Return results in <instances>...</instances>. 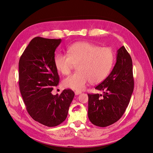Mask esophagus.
Instances as JSON below:
<instances>
[{"mask_svg": "<svg viewBox=\"0 0 153 153\" xmlns=\"http://www.w3.org/2000/svg\"><path fill=\"white\" fill-rule=\"evenodd\" d=\"M82 92H80V91H75V95H78V94H81Z\"/></svg>", "mask_w": 153, "mask_h": 153, "instance_id": "esophagus-1", "label": "esophagus"}]
</instances>
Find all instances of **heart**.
<instances>
[{
	"instance_id": "obj_1",
	"label": "heart",
	"mask_w": 153,
	"mask_h": 153,
	"mask_svg": "<svg viewBox=\"0 0 153 153\" xmlns=\"http://www.w3.org/2000/svg\"><path fill=\"white\" fill-rule=\"evenodd\" d=\"M67 54L58 53L54 58V65L62 75L71 72L74 65L77 73L64 78V87L75 91L84 90L91 81L98 84L108 75L114 61V51L108 47H100L94 43L82 41L73 44Z\"/></svg>"
}]
</instances>
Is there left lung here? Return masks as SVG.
<instances>
[{"label":"left lung","instance_id":"1","mask_svg":"<svg viewBox=\"0 0 153 153\" xmlns=\"http://www.w3.org/2000/svg\"><path fill=\"white\" fill-rule=\"evenodd\" d=\"M134 88L133 64L124 46L117 50L112 72L95 89L103 95L88 94V117L95 126L106 127L117 122L124 114ZM100 96H102L101 99Z\"/></svg>","mask_w":153,"mask_h":153}]
</instances>
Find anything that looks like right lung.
Here are the masks:
<instances>
[{"mask_svg":"<svg viewBox=\"0 0 153 153\" xmlns=\"http://www.w3.org/2000/svg\"><path fill=\"white\" fill-rule=\"evenodd\" d=\"M61 43V39L36 37L19 61V87L26 109L34 121L48 127L64 121L75 96L69 89L59 96L51 92L59 82L54 58Z\"/></svg>","mask_w":153,"mask_h":153,"instance_id":"obj_1","label":"right lung"}]
</instances>
